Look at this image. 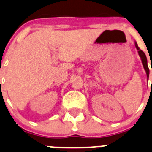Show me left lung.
<instances>
[{
  "label": "left lung",
  "mask_w": 152,
  "mask_h": 152,
  "mask_svg": "<svg viewBox=\"0 0 152 152\" xmlns=\"http://www.w3.org/2000/svg\"><path fill=\"white\" fill-rule=\"evenodd\" d=\"M134 44H135V47H136V49L137 50L138 54H139L140 57L141 58V61H142V66H143L144 70H145V73H146L147 79H148V76H149V69H148V63H147L146 56H145V54L144 53L143 51H142L140 49V48L138 47L137 44L136 42H134Z\"/></svg>",
  "instance_id": "left-lung-1"
}]
</instances>
